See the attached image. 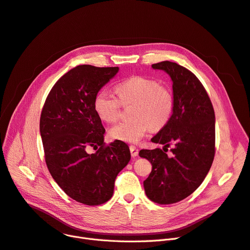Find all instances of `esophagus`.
<instances>
[{
    "label": "esophagus",
    "instance_id": "obj_1",
    "mask_svg": "<svg viewBox=\"0 0 250 250\" xmlns=\"http://www.w3.org/2000/svg\"><path fill=\"white\" fill-rule=\"evenodd\" d=\"M129 151H130V155L133 157H136L139 154V149L135 146H129Z\"/></svg>",
    "mask_w": 250,
    "mask_h": 250
}]
</instances>
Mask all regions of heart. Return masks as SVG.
Here are the masks:
<instances>
[{
  "mask_svg": "<svg viewBox=\"0 0 250 250\" xmlns=\"http://www.w3.org/2000/svg\"><path fill=\"white\" fill-rule=\"evenodd\" d=\"M116 92L118 98L101 90L93 102L96 114L104 123L116 122L122 105H133L130 109L133 120L113 125L108 133L111 140L138 143L150 128L159 130L171 120L174 110L172 91L155 79L132 77L118 84Z\"/></svg>",
  "mask_w": 250,
  "mask_h": 250,
  "instance_id": "obj_1",
  "label": "heart"
}]
</instances>
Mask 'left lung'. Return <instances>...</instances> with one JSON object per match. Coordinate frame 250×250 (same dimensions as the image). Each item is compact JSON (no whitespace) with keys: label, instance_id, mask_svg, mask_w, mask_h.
Instances as JSON below:
<instances>
[{"label":"left lung","instance_id":"1","mask_svg":"<svg viewBox=\"0 0 250 250\" xmlns=\"http://www.w3.org/2000/svg\"><path fill=\"white\" fill-rule=\"evenodd\" d=\"M165 71L173 82L174 110L169 123L151 140L170 147L172 156L160 148L143 149L139 155L152 164L144 181L148 198L157 204L170 205L188 198L198 188L215 157V111L201 81L192 72L172 62L152 64Z\"/></svg>","mask_w":250,"mask_h":250}]
</instances>
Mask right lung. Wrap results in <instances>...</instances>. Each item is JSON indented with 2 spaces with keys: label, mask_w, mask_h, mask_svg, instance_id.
Masks as SVG:
<instances>
[{
  "label": "right lung",
  "mask_w": 250,
  "mask_h": 250,
  "mask_svg": "<svg viewBox=\"0 0 250 250\" xmlns=\"http://www.w3.org/2000/svg\"><path fill=\"white\" fill-rule=\"evenodd\" d=\"M117 67L77 65L49 91L41 115V135L48 171L70 198L87 206L106 203L114 181L130 160L125 142L105 145V128L93 102ZM96 152L89 154L86 150Z\"/></svg>",
  "instance_id": "obj_1"
}]
</instances>
